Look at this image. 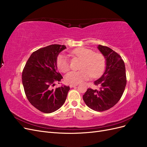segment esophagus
Returning <instances> with one entry per match:
<instances>
[{"instance_id": "obj_1", "label": "esophagus", "mask_w": 147, "mask_h": 147, "mask_svg": "<svg viewBox=\"0 0 147 147\" xmlns=\"http://www.w3.org/2000/svg\"><path fill=\"white\" fill-rule=\"evenodd\" d=\"M78 85L77 84H70V85H69V86L70 87V88H74V87H75V86H77Z\"/></svg>"}]
</instances>
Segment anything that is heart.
<instances>
[{
	"label": "heart",
	"instance_id": "obj_1",
	"mask_svg": "<svg viewBox=\"0 0 147 147\" xmlns=\"http://www.w3.org/2000/svg\"><path fill=\"white\" fill-rule=\"evenodd\" d=\"M73 55L83 59L80 71H72L65 75L66 82L71 84H78L86 81L91 76L99 77L104 73L106 66V60L101 53H94L87 48H78L72 51ZM59 70L67 72L70 69L69 56L61 54L56 61Z\"/></svg>",
	"mask_w": 147,
	"mask_h": 147
}]
</instances>
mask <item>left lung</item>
I'll use <instances>...</instances> for the list:
<instances>
[{
    "label": "left lung",
    "mask_w": 147,
    "mask_h": 147,
    "mask_svg": "<svg viewBox=\"0 0 147 147\" xmlns=\"http://www.w3.org/2000/svg\"><path fill=\"white\" fill-rule=\"evenodd\" d=\"M97 48L106 60L105 72L94 82L95 85L100 86L99 90L88 88L83 99L88 107L97 112H103L113 107L121 99L126 85V68L117 53L100 45Z\"/></svg>",
    "instance_id": "8db88e82"
}]
</instances>
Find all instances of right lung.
Listing matches in <instances>:
<instances>
[{"label":"right lung","instance_id":"1","mask_svg":"<svg viewBox=\"0 0 147 147\" xmlns=\"http://www.w3.org/2000/svg\"><path fill=\"white\" fill-rule=\"evenodd\" d=\"M65 45H51L32 53L22 73V82L26 97L34 107L50 113L61 108L66 100L69 86L52 87L63 77L57 70V58Z\"/></svg>","mask_w":147,"mask_h":147}]
</instances>
